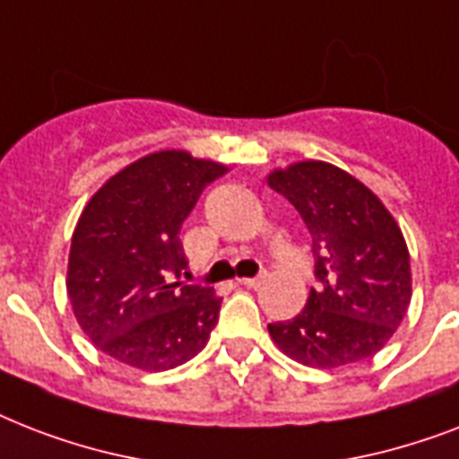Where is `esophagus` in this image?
I'll list each match as a JSON object with an SVG mask.
<instances>
[{"label": "esophagus", "instance_id": "esophagus-1", "mask_svg": "<svg viewBox=\"0 0 459 459\" xmlns=\"http://www.w3.org/2000/svg\"><path fill=\"white\" fill-rule=\"evenodd\" d=\"M240 286H247V288H259L264 283V276H255V279H238Z\"/></svg>", "mask_w": 459, "mask_h": 459}]
</instances>
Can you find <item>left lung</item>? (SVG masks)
<instances>
[{
	"label": "left lung",
	"mask_w": 459,
	"mask_h": 459,
	"mask_svg": "<svg viewBox=\"0 0 459 459\" xmlns=\"http://www.w3.org/2000/svg\"><path fill=\"white\" fill-rule=\"evenodd\" d=\"M266 183L302 216L319 279L298 316L269 324L272 341L316 369L377 355L412 300L410 252L398 221L362 180L328 161L273 169Z\"/></svg>",
	"instance_id": "left-lung-1"
}]
</instances>
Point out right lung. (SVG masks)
I'll use <instances>...</instances> for the list:
<instances>
[{"label":"right lung","mask_w":459,"mask_h":459,"mask_svg":"<svg viewBox=\"0 0 459 459\" xmlns=\"http://www.w3.org/2000/svg\"><path fill=\"white\" fill-rule=\"evenodd\" d=\"M229 171L186 150H159L114 173L88 200L71 238L66 293L82 333L133 369L193 359L219 321L214 288L178 281L180 226L202 190Z\"/></svg>","instance_id":"add662e5"}]
</instances>
